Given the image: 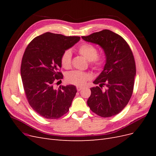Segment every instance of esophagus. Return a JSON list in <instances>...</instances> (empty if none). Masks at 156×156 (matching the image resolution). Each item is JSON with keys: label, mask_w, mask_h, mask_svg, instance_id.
Returning <instances> with one entry per match:
<instances>
[{"label": "esophagus", "mask_w": 156, "mask_h": 156, "mask_svg": "<svg viewBox=\"0 0 156 156\" xmlns=\"http://www.w3.org/2000/svg\"><path fill=\"white\" fill-rule=\"evenodd\" d=\"M76 88H77V90L79 92V91L81 90H82L83 87H77Z\"/></svg>", "instance_id": "34e87169"}]
</instances>
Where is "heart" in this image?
Returning <instances> with one entry per match:
<instances>
[{
  "label": "heart",
  "mask_w": 156,
  "mask_h": 156,
  "mask_svg": "<svg viewBox=\"0 0 156 156\" xmlns=\"http://www.w3.org/2000/svg\"><path fill=\"white\" fill-rule=\"evenodd\" d=\"M78 53L89 61V65L94 71H100L105 66L107 56L105 53L98 54L96 47L88 43L82 44L77 49ZM60 64L66 69L70 68L72 65V53L70 51H65L60 57ZM66 81L76 86H83L90 79V75L80 71H72L66 76Z\"/></svg>",
  "instance_id": "obj_1"
}]
</instances>
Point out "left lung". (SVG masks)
<instances>
[{"label": "left lung", "instance_id": "left-lung-1", "mask_svg": "<svg viewBox=\"0 0 156 156\" xmlns=\"http://www.w3.org/2000/svg\"><path fill=\"white\" fill-rule=\"evenodd\" d=\"M82 38L100 45L107 56L104 69L94 81L99 87L90 88L87 104L100 116L118 115L127 105L133 91L136 66L130 47L122 36L107 29Z\"/></svg>", "mask_w": 156, "mask_h": 156}]
</instances>
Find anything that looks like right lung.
Masks as SVG:
<instances>
[{
	"mask_svg": "<svg viewBox=\"0 0 156 156\" xmlns=\"http://www.w3.org/2000/svg\"><path fill=\"white\" fill-rule=\"evenodd\" d=\"M80 38L46 32L34 37L23 54L21 75L26 97L32 109L45 119H59L72 105L75 87L55 89L54 84L63 79L60 72L61 55Z\"/></svg>",
	"mask_w": 156,
	"mask_h": 156,
	"instance_id": "1",
	"label": "right lung"
}]
</instances>
